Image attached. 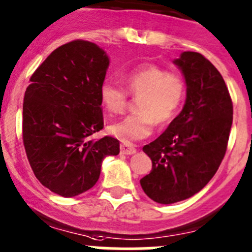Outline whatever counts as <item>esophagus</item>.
<instances>
[{"label": "esophagus", "instance_id": "1", "mask_svg": "<svg viewBox=\"0 0 252 252\" xmlns=\"http://www.w3.org/2000/svg\"><path fill=\"white\" fill-rule=\"evenodd\" d=\"M120 150H121V154H124V155H133L136 152L135 146L131 144H126V142L121 144Z\"/></svg>", "mask_w": 252, "mask_h": 252}]
</instances>
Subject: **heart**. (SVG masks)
I'll use <instances>...</instances> for the list:
<instances>
[{"mask_svg":"<svg viewBox=\"0 0 252 252\" xmlns=\"http://www.w3.org/2000/svg\"><path fill=\"white\" fill-rule=\"evenodd\" d=\"M125 87L137 97V114L108 126V132L124 142H133L150 136L155 122L163 126L177 116L186 97V82L179 73L167 72L156 64H142L125 73ZM100 100L107 112L122 114L127 106V94L111 82L100 86Z\"/></svg>","mask_w":252,"mask_h":252,"instance_id":"1","label":"heart"}]
</instances>
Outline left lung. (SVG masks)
Returning a JSON list of instances; mask_svg holds the SVG:
<instances>
[{
  "mask_svg": "<svg viewBox=\"0 0 252 252\" xmlns=\"http://www.w3.org/2000/svg\"><path fill=\"white\" fill-rule=\"evenodd\" d=\"M174 63L186 82V100L144 152L152 170L140 180L151 200L170 205L191 197L214 177L225 156L232 102L222 76L201 54L185 51Z\"/></svg>",
  "mask_w": 252,
  "mask_h": 252,
  "instance_id": "obj_1",
  "label": "left lung"
}]
</instances>
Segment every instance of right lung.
Here are the masks:
<instances>
[{
    "label": "right lung",
    "instance_id": "right-lung-1",
    "mask_svg": "<svg viewBox=\"0 0 252 252\" xmlns=\"http://www.w3.org/2000/svg\"><path fill=\"white\" fill-rule=\"evenodd\" d=\"M110 59L89 41L56 50L31 76L24 98L22 136L34 176L52 192L73 197L90 190L119 140H94L103 128L100 86Z\"/></svg>",
    "mask_w": 252,
    "mask_h": 252
}]
</instances>
